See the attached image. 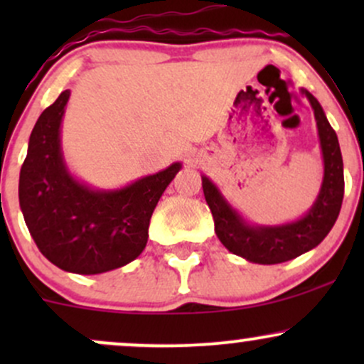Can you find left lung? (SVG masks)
Segmentation results:
<instances>
[{"mask_svg": "<svg viewBox=\"0 0 364 364\" xmlns=\"http://www.w3.org/2000/svg\"><path fill=\"white\" fill-rule=\"evenodd\" d=\"M315 109L320 145L323 152L325 174L318 198L301 220L277 228H252L224 202L217 188L202 178L203 195L214 215L215 232L225 248L255 263H282L315 248L328 235L339 217L344 198L342 154L336 132L325 118L321 106L310 92L303 90Z\"/></svg>", "mask_w": 364, "mask_h": 364, "instance_id": "1", "label": "left lung"}]
</instances>
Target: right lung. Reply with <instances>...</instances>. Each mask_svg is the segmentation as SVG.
Instances as JSON below:
<instances>
[{
	"instance_id": "right-lung-1",
	"label": "right lung",
	"mask_w": 364,
	"mask_h": 364,
	"mask_svg": "<svg viewBox=\"0 0 364 364\" xmlns=\"http://www.w3.org/2000/svg\"><path fill=\"white\" fill-rule=\"evenodd\" d=\"M70 90L37 119L20 169L18 198L41 253L66 272L102 274L144 252L159 198L181 164L118 191H92L63 164L60 124Z\"/></svg>"
}]
</instances>
